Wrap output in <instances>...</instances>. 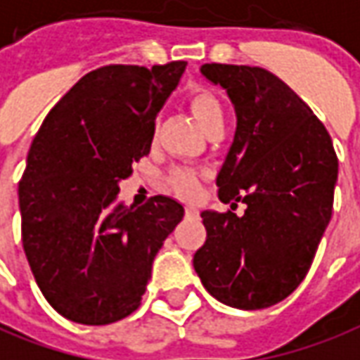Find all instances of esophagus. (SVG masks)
<instances>
[{
  "mask_svg": "<svg viewBox=\"0 0 360 360\" xmlns=\"http://www.w3.org/2000/svg\"><path fill=\"white\" fill-rule=\"evenodd\" d=\"M185 214H187V216H197V214H198L197 206H193V205H187V208H185Z\"/></svg>",
  "mask_w": 360,
  "mask_h": 360,
  "instance_id": "obj_1",
  "label": "esophagus"
}]
</instances>
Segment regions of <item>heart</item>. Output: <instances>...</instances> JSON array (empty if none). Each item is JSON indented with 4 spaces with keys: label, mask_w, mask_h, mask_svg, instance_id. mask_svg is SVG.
<instances>
[{
    "label": "heart",
    "mask_w": 360,
    "mask_h": 360,
    "mask_svg": "<svg viewBox=\"0 0 360 360\" xmlns=\"http://www.w3.org/2000/svg\"><path fill=\"white\" fill-rule=\"evenodd\" d=\"M188 107L206 132L224 124V109L214 93L198 87L188 95ZM173 188L183 197H195L198 193V175L191 169H179L172 175Z\"/></svg>",
    "instance_id": "obj_1"
}]
</instances>
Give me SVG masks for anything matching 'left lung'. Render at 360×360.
I'll list each match as a JSON object with an SVG mask.
<instances>
[{
	"label": "left lung",
	"mask_w": 360,
	"mask_h": 360,
	"mask_svg": "<svg viewBox=\"0 0 360 360\" xmlns=\"http://www.w3.org/2000/svg\"><path fill=\"white\" fill-rule=\"evenodd\" d=\"M236 110V134L216 177L222 202L243 216L202 210L205 245L193 267L216 300L261 310L304 281L333 208L338 155L311 109L263 68L205 64Z\"/></svg>",
	"instance_id": "obj_1"
}]
</instances>
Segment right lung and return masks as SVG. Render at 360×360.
<instances>
[{
    "label": "right lung",
    "instance_id": "right-lung-1",
    "mask_svg": "<svg viewBox=\"0 0 360 360\" xmlns=\"http://www.w3.org/2000/svg\"><path fill=\"white\" fill-rule=\"evenodd\" d=\"M187 62L84 75L46 115L19 183L25 255L54 310L105 326L136 310L163 241L183 220L179 200H119L120 181L150 154L155 117Z\"/></svg>",
    "mask_w": 360,
    "mask_h": 360
}]
</instances>
